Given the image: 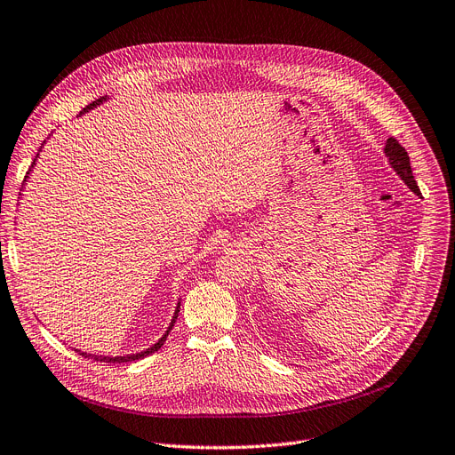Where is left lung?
Masks as SVG:
<instances>
[{
    "instance_id": "1",
    "label": "left lung",
    "mask_w": 455,
    "mask_h": 455,
    "mask_svg": "<svg viewBox=\"0 0 455 455\" xmlns=\"http://www.w3.org/2000/svg\"><path fill=\"white\" fill-rule=\"evenodd\" d=\"M385 154L390 160V165L394 167V171H396L402 180L414 191L417 195H420V189H419V184L417 180H414L412 176V171H411V162H409V156H407V150L394 140V137H388L387 141V147H385Z\"/></svg>"
}]
</instances>
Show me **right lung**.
<instances>
[{
  "label": "right lung",
  "instance_id": "obj_1",
  "mask_svg": "<svg viewBox=\"0 0 455 455\" xmlns=\"http://www.w3.org/2000/svg\"><path fill=\"white\" fill-rule=\"evenodd\" d=\"M106 98L102 96V98H98V100H94L92 104H89L87 108H84V111H89V109H92L94 106H98L100 102H104ZM180 307V305H179ZM179 307H176V312H174V318H172V322H171V325H169V329L165 331V334L164 337L157 340L152 347H148L147 351H141V353H135V355H126V357H102V355H91V353H82L80 349H76L77 353L82 355V357H91V359H94V361H100V363H132V361H140V359H143V357H148V355H152L154 351H157L160 349L164 344H165V340H167V337H169V332H171V329H172V325H174V322H176V315H179Z\"/></svg>",
  "mask_w": 455,
  "mask_h": 455
}]
</instances>
